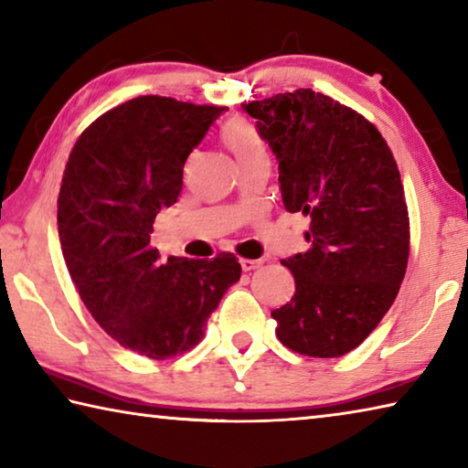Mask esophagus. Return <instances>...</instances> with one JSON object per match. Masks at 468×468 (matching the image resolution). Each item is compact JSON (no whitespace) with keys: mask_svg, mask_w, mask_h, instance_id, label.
<instances>
[{"mask_svg":"<svg viewBox=\"0 0 468 468\" xmlns=\"http://www.w3.org/2000/svg\"><path fill=\"white\" fill-rule=\"evenodd\" d=\"M239 262H241V268H243V271L245 272H250V271H256V268H260V266H262L264 262H262V260H248V258H243V260H239Z\"/></svg>","mask_w":468,"mask_h":468,"instance_id":"34e87169","label":"esophagus"}]
</instances>
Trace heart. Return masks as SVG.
Listing matches in <instances>:
<instances>
[{"label": "heart", "instance_id": "obj_1", "mask_svg": "<svg viewBox=\"0 0 468 468\" xmlns=\"http://www.w3.org/2000/svg\"><path fill=\"white\" fill-rule=\"evenodd\" d=\"M223 142L239 163L258 154H264L262 138H260V133L248 123H241V122L229 123L223 132Z\"/></svg>", "mask_w": 468, "mask_h": 468}]
</instances>
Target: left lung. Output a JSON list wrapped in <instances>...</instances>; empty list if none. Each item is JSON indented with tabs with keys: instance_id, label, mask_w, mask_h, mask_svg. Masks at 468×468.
<instances>
[{
	"instance_id": "8db88e82",
	"label": "left lung",
	"mask_w": 468,
	"mask_h": 468,
	"mask_svg": "<svg viewBox=\"0 0 468 468\" xmlns=\"http://www.w3.org/2000/svg\"><path fill=\"white\" fill-rule=\"evenodd\" d=\"M279 161L282 204L303 212L310 250L282 260L295 295L276 336L307 357H343L390 310L409 260L400 173L382 133L312 89L241 105Z\"/></svg>"
}]
</instances>
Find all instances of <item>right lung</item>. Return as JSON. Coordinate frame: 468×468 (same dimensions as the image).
Masks as SVG:
<instances>
[{
	"label": "right lung",
	"instance_id": "1",
	"mask_svg": "<svg viewBox=\"0 0 468 468\" xmlns=\"http://www.w3.org/2000/svg\"><path fill=\"white\" fill-rule=\"evenodd\" d=\"M225 111L132 99L84 130L63 173L58 229L69 276L99 326L150 359L200 343L208 315L241 276L233 253L163 264L150 248L156 215L184 187L189 153Z\"/></svg>",
	"mask_w": 468,
	"mask_h": 468
}]
</instances>
